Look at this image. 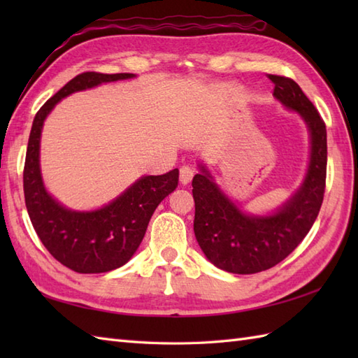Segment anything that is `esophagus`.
<instances>
[{"label":"esophagus","instance_id":"obj_1","mask_svg":"<svg viewBox=\"0 0 358 358\" xmlns=\"http://www.w3.org/2000/svg\"><path fill=\"white\" fill-rule=\"evenodd\" d=\"M194 177V169L189 164H185L180 167V183L181 185H189Z\"/></svg>","mask_w":358,"mask_h":358}]
</instances>
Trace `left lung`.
<instances>
[{"instance_id": "8db88e82", "label": "left lung", "mask_w": 358, "mask_h": 358, "mask_svg": "<svg viewBox=\"0 0 358 358\" xmlns=\"http://www.w3.org/2000/svg\"><path fill=\"white\" fill-rule=\"evenodd\" d=\"M268 78L275 85L273 96L305 118L310 132V163L300 191L269 217L243 214L201 166L192 180L195 238L210 263L232 273H257L283 262L306 237L323 203L328 163L324 121L292 78Z\"/></svg>"}]
</instances>
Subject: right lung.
Instances as JSON below:
<instances>
[{
  "label": "right lung",
  "mask_w": 358,
  "mask_h": 358,
  "mask_svg": "<svg viewBox=\"0 0 358 358\" xmlns=\"http://www.w3.org/2000/svg\"><path fill=\"white\" fill-rule=\"evenodd\" d=\"M134 77L132 73L83 72L36 112L29 135L22 183L30 222L50 255L78 273L117 269L131 260L146 234L149 220L164 196L178 186V169L143 177L108 206L94 212L63 208L45 192L40 173V135L44 118L62 98L77 90Z\"/></svg>",
  "instance_id": "obj_1"
}]
</instances>
